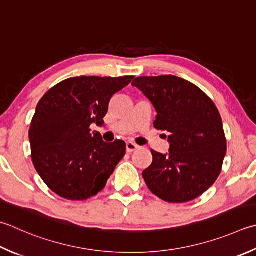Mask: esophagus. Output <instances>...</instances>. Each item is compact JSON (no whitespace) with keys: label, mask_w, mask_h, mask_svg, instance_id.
<instances>
[{"label":"esophagus","mask_w":256,"mask_h":256,"mask_svg":"<svg viewBox=\"0 0 256 256\" xmlns=\"http://www.w3.org/2000/svg\"><path fill=\"white\" fill-rule=\"evenodd\" d=\"M138 148H140L138 145L135 144L134 142H131V141L126 142V151H128V153H132V152H134V151H136V150H138Z\"/></svg>","instance_id":"1"}]
</instances>
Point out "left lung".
<instances>
[{
    "mask_svg": "<svg viewBox=\"0 0 256 256\" xmlns=\"http://www.w3.org/2000/svg\"><path fill=\"white\" fill-rule=\"evenodd\" d=\"M132 85L154 105V128L170 142L168 154L151 151L153 162L143 171L150 191L168 203L198 198L216 181L226 154L218 108L196 85L174 75L140 76Z\"/></svg>",
    "mask_w": 256,
    "mask_h": 256,
    "instance_id": "8db88e82",
    "label": "left lung"
}]
</instances>
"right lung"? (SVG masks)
I'll return each instance as SVG.
<instances>
[{
  "label": "right lung",
  "mask_w": 256,
  "mask_h": 256,
  "mask_svg": "<svg viewBox=\"0 0 256 256\" xmlns=\"http://www.w3.org/2000/svg\"><path fill=\"white\" fill-rule=\"evenodd\" d=\"M134 76H78L43 95L28 131L35 170L55 194L70 201L96 195L125 155L124 141L104 142L92 123L103 125L110 100Z\"/></svg>",
  "instance_id": "1"
}]
</instances>
